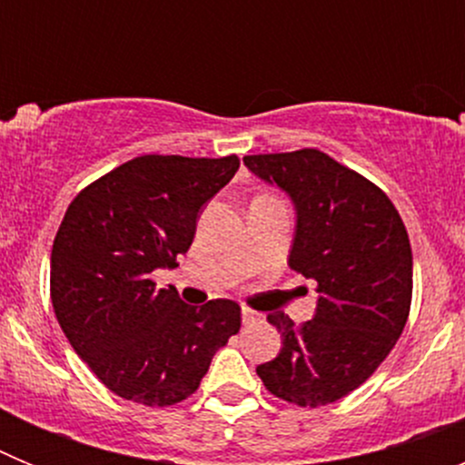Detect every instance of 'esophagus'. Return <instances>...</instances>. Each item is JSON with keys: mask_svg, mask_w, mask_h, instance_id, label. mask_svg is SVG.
<instances>
[{"mask_svg": "<svg viewBox=\"0 0 465 465\" xmlns=\"http://www.w3.org/2000/svg\"><path fill=\"white\" fill-rule=\"evenodd\" d=\"M258 319H261V314L253 310H249V307H242V323L244 326H249V323H256Z\"/></svg>", "mask_w": 465, "mask_h": 465, "instance_id": "1", "label": "esophagus"}]
</instances>
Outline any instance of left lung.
<instances>
[{"label":"left lung","mask_w":465,"mask_h":465,"mask_svg":"<svg viewBox=\"0 0 465 465\" xmlns=\"http://www.w3.org/2000/svg\"><path fill=\"white\" fill-rule=\"evenodd\" d=\"M244 165L293 200L289 265L319 293L314 319L300 326L270 312L282 351L256 372L272 396L298 408L331 405L380 368L408 323V230L380 186L319 149L244 155Z\"/></svg>","instance_id":"obj_1"}]
</instances>
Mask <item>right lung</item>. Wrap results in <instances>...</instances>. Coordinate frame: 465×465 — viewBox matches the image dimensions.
<instances>
[{
	"instance_id": "1",
	"label": "right lung",
	"mask_w": 465,
	"mask_h": 465,
	"mask_svg": "<svg viewBox=\"0 0 465 465\" xmlns=\"http://www.w3.org/2000/svg\"><path fill=\"white\" fill-rule=\"evenodd\" d=\"M240 167L237 155H139L85 186L64 212L51 253L57 323L97 380L125 401H186L213 354L240 332L235 300L186 305L151 272L179 265L200 209Z\"/></svg>"
}]
</instances>
